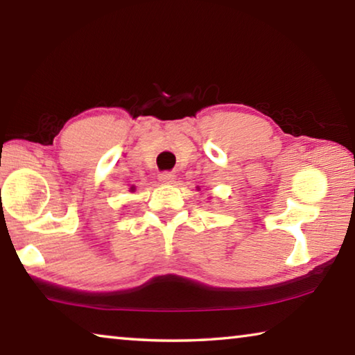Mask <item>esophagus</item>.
<instances>
[{"mask_svg":"<svg viewBox=\"0 0 355 355\" xmlns=\"http://www.w3.org/2000/svg\"><path fill=\"white\" fill-rule=\"evenodd\" d=\"M159 182L162 184H172L175 182V173L173 172H162L159 175Z\"/></svg>","mask_w":355,"mask_h":355,"instance_id":"34e87169","label":"esophagus"}]
</instances>
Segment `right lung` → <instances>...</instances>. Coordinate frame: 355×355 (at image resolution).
<instances>
[{
    "label": "right lung",
    "instance_id": "add662e5",
    "mask_svg": "<svg viewBox=\"0 0 355 355\" xmlns=\"http://www.w3.org/2000/svg\"><path fill=\"white\" fill-rule=\"evenodd\" d=\"M134 189H136V188H134V187H131V191H134Z\"/></svg>",
    "mask_w": 355,
    "mask_h": 355
}]
</instances>
